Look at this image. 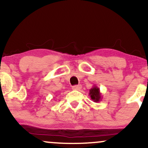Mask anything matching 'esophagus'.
<instances>
[{
	"mask_svg": "<svg viewBox=\"0 0 148 148\" xmlns=\"http://www.w3.org/2000/svg\"><path fill=\"white\" fill-rule=\"evenodd\" d=\"M81 88V85H76V86H72V89L75 90H79Z\"/></svg>",
	"mask_w": 148,
	"mask_h": 148,
	"instance_id": "obj_1",
	"label": "esophagus"
}]
</instances>
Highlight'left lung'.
<instances>
[{"label":"left lung","instance_id":"obj_1","mask_svg":"<svg viewBox=\"0 0 148 148\" xmlns=\"http://www.w3.org/2000/svg\"><path fill=\"white\" fill-rule=\"evenodd\" d=\"M89 95L94 102H99L101 100V94L100 92V90L96 86H94L90 90Z\"/></svg>","mask_w":148,"mask_h":148}]
</instances>
